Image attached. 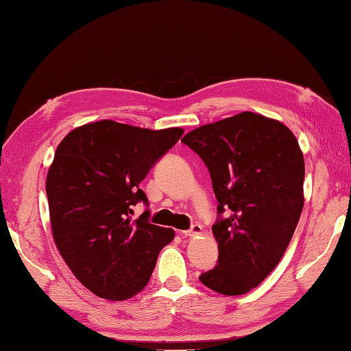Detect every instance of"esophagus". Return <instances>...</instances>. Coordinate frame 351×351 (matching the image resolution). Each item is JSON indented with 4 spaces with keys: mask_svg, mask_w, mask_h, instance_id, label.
<instances>
[{
    "mask_svg": "<svg viewBox=\"0 0 351 351\" xmlns=\"http://www.w3.org/2000/svg\"><path fill=\"white\" fill-rule=\"evenodd\" d=\"M200 232H202L200 224H193V226H191L188 230H182V234L184 237H194V235H198Z\"/></svg>",
    "mask_w": 351,
    "mask_h": 351,
    "instance_id": "esophagus-1",
    "label": "esophagus"
}]
</instances>
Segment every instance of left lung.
Segmentation results:
<instances>
[{
	"mask_svg": "<svg viewBox=\"0 0 351 351\" xmlns=\"http://www.w3.org/2000/svg\"><path fill=\"white\" fill-rule=\"evenodd\" d=\"M182 142L208 167L218 202V261L200 281L221 295L247 293L276 267L300 221L306 169L298 141L284 123L244 111Z\"/></svg>",
	"mask_w": 351,
	"mask_h": 351,
	"instance_id": "left-lung-1",
	"label": "left lung"
}]
</instances>
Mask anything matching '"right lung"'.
Returning a JSON list of instances; mask_svg holds the SVG:
<instances>
[{
	"label": "right lung",
	"mask_w": 351,
	"mask_h": 351,
	"mask_svg": "<svg viewBox=\"0 0 351 351\" xmlns=\"http://www.w3.org/2000/svg\"><path fill=\"white\" fill-rule=\"evenodd\" d=\"M182 128L147 130L114 121L82 125L64 137L45 191L56 247L90 292L123 301L147 286L174 230L133 220L148 198L138 188L149 169L182 137Z\"/></svg>",
	"instance_id": "right-lung-1"
}]
</instances>
